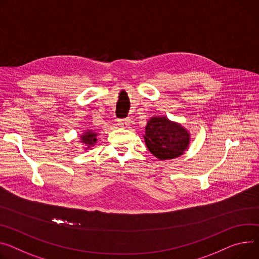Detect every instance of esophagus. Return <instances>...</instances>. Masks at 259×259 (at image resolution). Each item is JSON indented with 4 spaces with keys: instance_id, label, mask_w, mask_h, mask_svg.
<instances>
[{
    "instance_id": "obj_1",
    "label": "esophagus",
    "mask_w": 259,
    "mask_h": 259,
    "mask_svg": "<svg viewBox=\"0 0 259 259\" xmlns=\"http://www.w3.org/2000/svg\"><path fill=\"white\" fill-rule=\"evenodd\" d=\"M130 124H131V122H130L129 117H127V119L119 120V123H117V125H119L121 128H128V126H130Z\"/></svg>"
}]
</instances>
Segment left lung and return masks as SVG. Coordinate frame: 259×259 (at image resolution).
Masks as SVG:
<instances>
[{"label": "left lung", "mask_w": 259, "mask_h": 259, "mask_svg": "<svg viewBox=\"0 0 259 259\" xmlns=\"http://www.w3.org/2000/svg\"><path fill=\"white\" fill-rule=\"evenodd\" d=\"M144 138L149 151L159 160L182 156L190 144L189 131L180 123L159 115L148 121Z\"/></svg>", "instance_id": "left-lung-1"}]
</instances>
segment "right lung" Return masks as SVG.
<instances>
[{"label":"right lung","instance_id":"1","mask_svg":"<svg viewBox=\"0 0 259 259\" xmlns=\"http://www.w3.org/2000/svg\"><path fill=\"white\" fill-rule=\"evenodd\" d=\"M97 135L98 133L93 130L84 131L80 136V144L83 146L85 150L92 149L97 143Z\"/></svg>","mask_w":259,"mask_h":259}]
</instances>
